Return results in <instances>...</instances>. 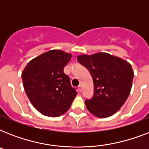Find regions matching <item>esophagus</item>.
Wrapping results in <instances>:
<instances>
[{
  "instance_id": "esophagus-1",
  "label": "esophagus",
  "mask_w": 149,
  "mask_h": 149,
  "mask_svg": "<svg viewBox=\"0 0 149 149\" xmlns=\"http://www.w3.org/2000/svg\"><path fill=\"white\" fill-rule=\"evenodd\" d=\"M78 91H79V92H81V91H82V85H79V86H78Z\"/></svg>"
}]
</instances>
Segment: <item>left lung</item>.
<instances>
[{
    "mask_svg": "<svg viewBox=\"0 0 149 149\" xmlns=\"http://www.w3.org/2000/svg\"><path fill=\"white\" fill-rule=\"evenodd\" d=\"M77 60L90 71L93 80V97L85 101L87 110L100 118L113 115L131 92L134 77L131 64L105 52L80 55Z\"/></svg>",
    "mask_w": 149,
    "mask_h": 149,
    "instance_id": "obj_1",
    "label": "left lung"
}]
</instances>
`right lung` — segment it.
Instances as JSON below:
<instances>
[{
	"mask_svg": "<svg viewBox=\"0 0 149 149\" xmlns=\"http://www.w3.org/2000/svg\"><path fill=\"white\" fill-rule=\"evenodd\" d=\"M72 55L50 50L29 62L22 73L24 91L34 107L48 117L63 115L77 94L63 72Z\"/></svg>",
	"mask_w": 149,
	"mask_h": 149,
	"instance_id": "add662e5",
	"label": "right lung"
}]
</instances>
